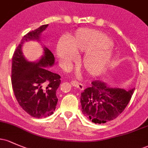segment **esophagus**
<instances>
[{"label":"esophagus","instance_id":"obj_1","mask_svg":"<svg viewBox=\"0 0 148 148\" xmlns=\"http://www.w3.org/2000/svg\"><path fill=\"white\" fill-rule=\"evenodd\" d=\"M71 84L73 86L77 88L79 90H84V86L81 83H79L78 82H77L76 80H72L71 81Z\"/></svg>","mask_w":148,"mask_h":148}]
</instances>
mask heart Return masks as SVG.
I'll return each mask as SVG.
<instances>
[{"label": "heart", "instance_id": "b5f03b06", "mask_svg": "<svg viewBox=\"0 0 148 148\" xmlns=\"http://www.w3.org/2000/svg\"><path fill=\"white\" fill-rule=\"evenodd\" d=\"M57 52L64 63H69L74 59V52L86 53L82 64L91 75L103 72L112 58L111 39L102 32L91 29H79L69 37V41L61 38L57 45Z\"/></svg>", "mask_w": 148, "mask_h": 148}]
</instances>
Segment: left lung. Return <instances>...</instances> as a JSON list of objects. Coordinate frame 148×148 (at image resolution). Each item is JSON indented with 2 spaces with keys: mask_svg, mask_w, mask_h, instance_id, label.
Segmentation results:
<instances>
[{
  "mask_svg": "<svg viewBox=\"0 0 148 148\" xmlns=\"http://www.w3.org/2000/svg\"><path fill=\"white\" fill-rule=\"evenodd\" d=\"M119 88H110L99 81H93L91 86L81 94L82 112L95 124H105L116 119L126 108L134 94Z\"/></svg>",
  "mask_w": 148,
  "mask_h": 148,
  "instance_id": "8db88e82",
  "label": "left lung"
}]
</instances>
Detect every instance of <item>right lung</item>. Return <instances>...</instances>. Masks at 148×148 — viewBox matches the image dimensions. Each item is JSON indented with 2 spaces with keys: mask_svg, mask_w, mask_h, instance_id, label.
Segmentation results:
<instances>
[{
  "mask_svg": "<svg viewBox=\"0 0 148 148\" xmlns=\"http://www.w3.org/2000/svg\"><path fill=\"white\" fill-rule=\"evenodd\" d=\"M48 26L42 25L24 35L12 56L11 80L16 100L26 112L35 118L46 117L54 112L58 101L56 90L61 77L45 68L55 62L49 49L45 47L41 60L32 63L24 58L22 44L29 40H39L40 34Z\"/></svg>",
  "mask_w": 148,
  "mask_h": 148,
  "instance_id": "obj_1",
  "label": "right lung"
}]
</instances>
